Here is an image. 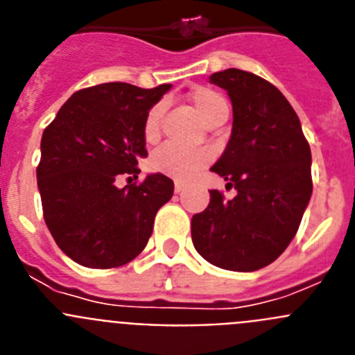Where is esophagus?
Instances as JSON below:
<instances>
[{"mask_svg":"<svg viewBox=\"0 0 355 355\" xmlns=\"http://www.w3.org/2000/svg\"><path fill=\"white\" fill-rule=\"evenodd\" d=\"M174 190H175V193L183 192V190H184V183H183V181H175V183H174Z\"/></svg>","mask_w":355,"mask_h":355,"instance_id":"obj_1","label":"esophagus"}]
</instances>
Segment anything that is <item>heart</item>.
<instances>
[{
  "mask_svg": "<svg viewBox=\"0 0 355 355\" xmlns=\"http://www.w3.org/2000/svg\"><path fill=\"white\" fill-rule=\"evenodd\" d=\"M190 101L197 114L205 121V124H211L216 119L227 117V101L215 90L208 87H197L190 92ZM159 121H162V106H155L149 110L146 122H144V137L147 142H155L159 137ZM209 162L208 153L202 150H188L178 146H163L150 156L149 165L155 172L167 174L175 180H188L192 178L199 168H202Z\"/></svg>",
  "mask_w": 355,
  "mask_h": 355,
  "instance_id": "1",
  "label": "heart"
}]
</instances>
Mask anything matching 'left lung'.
I'll return each mask as SVG.
<instances>
[{
  "mask_svg": "<svg viewBox=\"0 0 355 355\" xmlns=\"http://www.w3.org/2000/svg\"><path fill=\"white\" fill-rule=\"evenodd\" d=\"M209 81L227 90L233 131L211 167L236 190L224 200L209 192L205 211L192 216L197 252L218 268L254 272L284 252L311 199V149L295 110L270 81L225 69Z\"/></svg>",
  "mask_w": 355,
  "mask_h": 355,
  "instance_id": "left-lung-1",
  "label": "left lung"
}]
</instances>
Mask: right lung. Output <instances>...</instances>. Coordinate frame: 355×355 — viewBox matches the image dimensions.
<instances>
[{"label":"right lung","instance_id":"1","mask_svg":"<svg viewBox=\"0 0 355 355\" xmlns=\"http://www.w3.org/2000/svg\"><path fill=\"white\" fill-rule=\"evenodd\" d=\"M171 87L114 81L78 90L44 130L37 167L44 220L72 261L115 268L147 245L174 183L163 174L124 188L115 180L140 174L139 159L147 156L144 122Z\"/></svg>","mask_w":355,"mask_h":355}]
</instances>
